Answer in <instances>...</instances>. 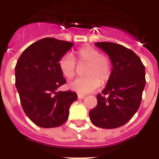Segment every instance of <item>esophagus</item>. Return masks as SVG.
<instances>
[{
	"label": "esophagus",
	"instance_id": "esophagus-1",
	"mask_svg": "<svg viewBox=\"0 0 159 159\" xmlns=\"http://www.w3.org/2000/svg\"><path fill=\"white\" fill-rule=\"evenodd\" d=\"M78 98L79 99H84V98H85V95H81V94H78Z\"/></svg>",
	"mask_w": 159,
	"mask_h": 159
}]
</instances>
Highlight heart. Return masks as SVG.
<instances>
[{
	"label": "heart",
	"mask_w": 159,
	"mask_h": 159,
	"mask_svg": "<svg viewBox=\"0 0 159 159\" xmlns=\"http://www.w3.org/2000/svg\"><path fill=\"white\" fill-rule=\"evenodd\" d=\"M79 64H86L84 78L77 79L69 84V88L80 94L94 92L101 84H105L110 80L112 66L110 58L102 54L99 49L92 46H83L76 52ZM59 67L63 75L71 80L76 74V62L72 55L66 53L59 61Z\"/></svg>",
	"instance_id": "obj_1"
}]
</instances>
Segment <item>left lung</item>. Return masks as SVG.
<instances>
[{
	"mask_svg": "<svg viewBox=\"0 0 159 159\" xmlns=\"http://www.w3.org/2000/svg\"><path fill=\"white\" fill-rule=\"evenodd\" d=\"M95 45L108 55L113 68L106 88L97 95L90 119L100 128H117L130 121L141 104L145 67L134 52L121 44L98 42Z\"/></svg>",
	"mask_w": 159,
	"mask_h": 159,
	"instance_id": "8db88e82",
	"label": "left lung"
}]
</instances>
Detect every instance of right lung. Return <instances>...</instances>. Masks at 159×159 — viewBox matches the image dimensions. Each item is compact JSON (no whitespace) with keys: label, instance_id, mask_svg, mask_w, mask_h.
Instances as JSON below:
<instances>
[{"label":"right lung","instance_id":"1","mask_svg":"<svg viewBox=\"0 0 159 159\" xmlns=\"http://www.w3.org/2000/svg\"><path fill=\"white\" fill-rule=\"evenodd\" d=\"M74 43L47 37L25 49L15 67L16 88L21 106L32 123L43 128L60 127L67 121L75 92H57L66 84L59 67L60 58Z\"/></svg>","mask_w":159,"mask_h":159}]
</instances>
